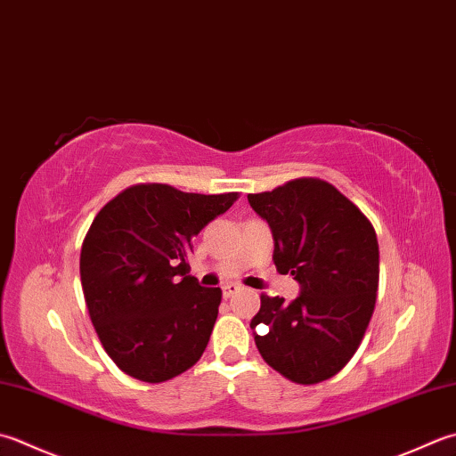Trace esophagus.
I'll return each instance as SVG.
<instances>
[{
	"label": "esophagus",
	"instance_id": "1",
	"mask_svg": "<svg viewBox=\"0 0 456 456\" xmlns=\"http://www.w3.org/2000/svg\"><path fill=\"white\" fill-rule=\"evenodd\" d=\"M239 289H240L239 284H233V282H231V284H225V287H223V297H225V298H231V297H233V294H235Z\"/></svg>",
	"mask_w": 456,
	"mask_h": 456
}]
</instances>
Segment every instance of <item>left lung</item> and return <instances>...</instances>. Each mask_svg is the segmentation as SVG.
<instances>
[{
    "label": "left lung",
    "instance_id": "1",
    "mask_svg": "<svg viewBox=\"0 0 456 456\" xmlns=\"http://www.w3.org/2000/svg\"><path fill=\"white\" fill-rule=\"evenodd\" d=\"M248 203L271 225L276 271L300 282L292 302L261 294V310L251 320L258 354L300 386L330 379L352 360L376 308V229L320 177L248 193Z\"/></svg>",
    "mask_w": 456,
    "mask_h": 456
}]
</instances>
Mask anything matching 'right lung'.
<instances>
[{"label": "right lung", "mask_w": 456, "mask_h": 456, "mask_svg": "<svg viewBox=\"0 0 456 456\" xmlns=\"http://www.w3.org/2000/svg\"><path fill=\"white\" fill-rule=\"evenodd\" d=\"M237 200V191L136 183L96 213L80 248V284L98 340L130 378L162 383L201 358L221 289L200 287L187 255L193 237Z\"/></svg>", "instance_id": "1"}]
</instances>
